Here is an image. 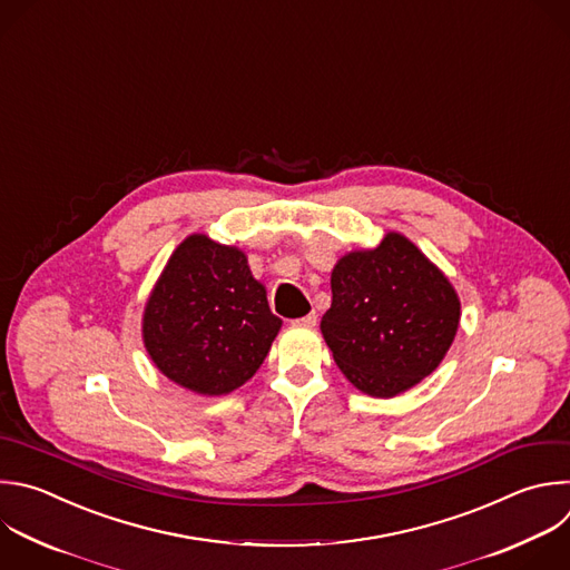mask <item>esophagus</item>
I'll use <instances>...</instances> for the list:
<instances>
[{"label": "esophagus", "instance_id": "esophagus-1", "mask_svg": "<svg viewBox=\"0 0 570 570\" xmlns=\"http://www.w3.org/2000/svg\"><path fill=\"white\" fill-rule=\"evenodd\" d=\"M293 324H299V326H315V324H317V315H315V313H308V315H304V317H299V320H293Z\"/></svg>", "mask_w": 570, "mask_h": 570}]
</instances>
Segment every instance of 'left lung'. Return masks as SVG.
Instances as JSON below:
<instances>
[{
    "instance_id": "obj_1",
    "label": "left lung",
    "mask_w": 570,
    "mask_h": 570,
    "mask_svg": "<svg viewBox=\"0 0 570 570\" xmlns=\"http://www.w3.org/2000/svg\"><path fill=\"white\" fill-rule=\"evenodd\" d=\"M331 293L322 335L346 381L373 399L399 396L428 377L461 320L450 279L399 233L340 257Z\"/></svg>"
}]
</instances>
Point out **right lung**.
<instances>
[{"label": "right lung", "instance_id": "right-lung-1", "mask_svg": "<svg viewBox=\"0 0 570 570\" xmlns=\"http://www.w3.org/2000/svg\"><path fill=\"white\" fill-rule=\"evenodd\" d=\"M279 328L246 255L206 235L178 244L142 313L154 364L202 396H224L250 381Z\"/></svg>", "mask_w": 570, "mask_h": 570}]
</instances>
